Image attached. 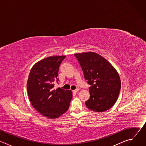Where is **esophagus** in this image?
<instances>
[{
  "label": "esophagus",
  "instance_id": "obj_1",
  "mask_svg": "<svg viewBox=\"0 0 146 146\" xmlns=\"http://www.w3.org/2000/svg\"><path fill=\"white\" fill-rule=\"evenodd\" d=\"M78 91H79V89H78V88H77V89H76L75 90H73V92H74V93H76V92H77Z\"/></svg>",
  "mask_w": 146,
  "mask_h": 146
}]
</instances>
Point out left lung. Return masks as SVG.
Wrapping results in <instances>:
<instances>
[{"label":"left lung","mask_w":146,"mask_h":146,"mask_svg":"<svg viewBox=\"0 0 146 146\" xmlns=\"http://www.w3.org/2000/svg\"><path fill=\"white\" fill-rule=\"evenodd\" d=\"M74 56L91 85L86 106L96 112L109 110L115 103L121 87L117 71L108 60L96 53L82 52L74 54Z\"/></svg>","instance_id":"1"}]
</instances>
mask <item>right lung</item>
Segmentation results:
<instances>
[{"mask_svg":"<svg viewBox=\"0 0 146 146\" xmlns=\"http://www.w3.org/2000/svg\"><path fill=\"white\" fill-rule=\"evenodd\" d=\"M66 56H49L36 63L32 68L27 81V91L33 107L41 115L56 118L69 109L72 98L71 90H54V81L59 68Z\"/></svg>","mask_w":146,"mask_h":146,"instance_id":"obj_1","label":"right lung"}]
</instances>
